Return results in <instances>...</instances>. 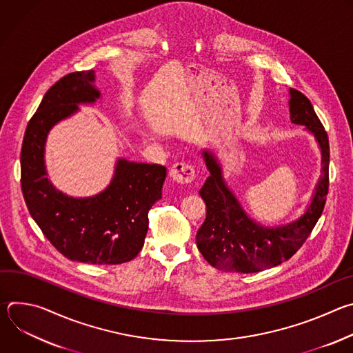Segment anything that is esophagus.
<instances>
[{"label":"esophagus","mask_w":353,"mask_h":353,"mask_svg":"<svg viewBox=\"0 0 353 353\" xmlns=\"http://www.w3.org/2000/svg\"><path fill=\"white\" fill-rule=\"evenodd\" d=\"M170 177L177 183H191L195 179V170L190 163L177 162L170 169Z\"/></svg>","instance_id":"esophagus-1"}]
</instances>
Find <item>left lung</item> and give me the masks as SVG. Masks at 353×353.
<instances>
[{"instance_id":"left-lung-1","label":"left lung","mask_w":353,"mask_h":353,"mask_svg":"<svg viewBox=\"0 0 353 353\" xmlns=\"http://www.w3.org/2000/svg\"><path fill=\"white\" fill-rule=\"evenodd\" d=\"M290 121L303 125L317 141L321 152V176L305 214L297 219L265 226L250 218L225 181L222 166L211 150L203 158L210 176L199 190L205 201L207 218L196 232V247L215 268L226 272H259L288 261L301 247L316 226L328 194L330 143L310 100L296 89H289Z\"/></svg>"}]
</instances>
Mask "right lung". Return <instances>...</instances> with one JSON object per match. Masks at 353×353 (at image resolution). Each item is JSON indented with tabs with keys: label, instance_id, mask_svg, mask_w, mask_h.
Masks as SVG:
<instances>
[{
	"label": "right lung",
	"instance_id": "1",
	"mask_svg": "<svg viewBox=\"0 0 353 353\" xmlns=\"http://www.w3.org/2000/svg\"><path fill=\"white\" fill-rule=\"evenodd\" d=\"M94 71L72 72L50 88L30 119L21 152V185L28 210L60 253L86 264L113 265L138 256L148 212L162 198L166 168L119 158L109 185L92 196H71L47 177L44 149L57 123L102 97Z\"/></svg>",
	"mask_w": 353,
	"mask_h": 353
}]
</instances>
